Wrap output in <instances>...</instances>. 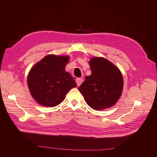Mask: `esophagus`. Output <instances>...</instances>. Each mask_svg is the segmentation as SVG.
<instances>
[{"mask_svg":"<svg viewBox=\"0 0 157 157\" xmlns=\"http://www.w3.org/2000/svg\"><path fill=\"white\" fill-rule=\"evenodd\" d=\"M76 82H77V86H79L82 83V82H83V80H82V78H77V80H76Z\"/></svg>","mask_w":157,"mask_h":157,"instance_id":"1","label":"esophagus"}]
</instances>
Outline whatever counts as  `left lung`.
Instances as JSON below:
<instances>
[{
	"mask_svg": "<svg viewBox=\"0 0 157 157\" xmlns=\"http://www.w3.org/2000/svg\"><path fill=\"white\" fill-rule=\"evenodd\" d=\"M89 65L92 74L86 76L78 88L85 101L96 111L114 106L121 98L124 86L120 69L102 57L92 58Z\"/></svg>",
	"mask_w": 157,
	"mask_h": 157,
	"instance_id": "8db88e82",
	"label": "left lung"
}]
</instances>
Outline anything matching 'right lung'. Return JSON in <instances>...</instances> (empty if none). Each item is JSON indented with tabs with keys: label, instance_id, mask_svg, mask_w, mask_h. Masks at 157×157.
<instances>
[{
	"label": "right lung",
	"instance_id": "obj_1",
	"mask_svg": "<svg viewBox=\"0 0 157 157\" xmlns=\"http://www.w3.org/2000/svg\"><path fill=\"white\" fill-rule=\"evenodd\" d=\"M69 56L49 54L33 66L27 75V85L33 99L44 107H53L62 102L71 89L77 86L65 66Z\"/></svg>",
	"mask_w": 157,
	"mask_h": 157
}]
</instances>
